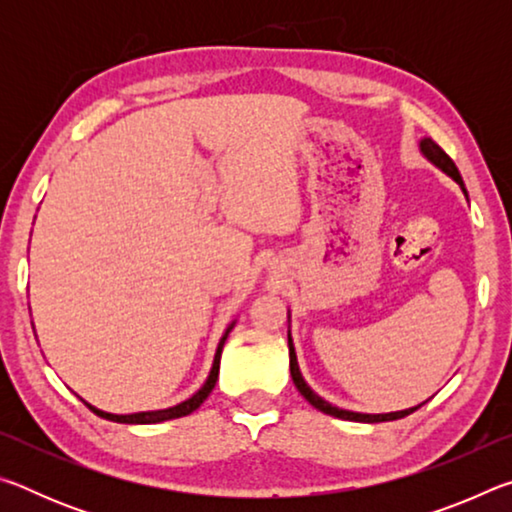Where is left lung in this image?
Segmentation results:
<instances>
[{
	"mask_svg": "<svg viewBox=\"0 0 512 512\" xmlns=\"http://www.w3.org/2000/svg\"><path fill=\"white\" fill-rule=\"evenodd\" d=\"M420 151H422L424 158H427L431 164H436V167H438L440 171H445L449 178H454L456 183L461 185L463 194L467 196V189H465V185H463V178H461V173H458L454 160L449 158V155H447L443 149H440V146H438L436 142L429 140V137H424V140H420ZM289 368H291L293 384H296V388L300 391V395L305 397V400H307L311 406H316L318 411H323V413H327V415H334V418H341V420L370 422V424H372V422L400 420V418H404V415H409V413H413V411H418V406H422V404H424V402H422V404H418V406H413V409H404V411H395V413H377V415H372V413H354V411L339 409V406H332L329 402H325L323 397H318L314 391H311L307 381L302 379V375H300V368H298L296 348H293V341H291V332H289Z\"/></svg>",
	"mask_w": 512,
	"mask_h": 512,
	"instance_id": "obj_1",
	"label": "left lung"
}]
</instances>
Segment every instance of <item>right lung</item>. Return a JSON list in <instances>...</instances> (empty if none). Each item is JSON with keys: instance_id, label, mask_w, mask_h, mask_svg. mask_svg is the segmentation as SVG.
Returning a JSON list of instances; mask_svg holds the SVG:
<instances>
[{"instance_id": "add662e5", "label": "right lung", "mask_w": 512, "mask_h": 512, "mask_svg": "<svg viewBox=\"0 0 512 512\" xmlns=\"http://www.w3.org/2000/svg\"><path fill=\"white\" fill-rule=\"evenodd\" d=\"M235 327V323H232L228 329H225V334L221 336V341H219V348H216V354H214V363H212V370H210V377L205 379V384L198 388V391L189 397V400H185V402H180V404H176V406H169V409H160V411H142V413H128V415H117V413H106V411H101V409H97V406H92V404H88L83 400V404L88 406V409L94 413V415H99V418H103V420H110V422H121V424H155V422H164V420H173V418H183V415H189V413H194L198 406H201L205 400H207V395L212 393V388H214V384H216V379H219V366H221V352H223V343H225V339H228V334H230V329Z\"/></svg>"}]
</instances>
